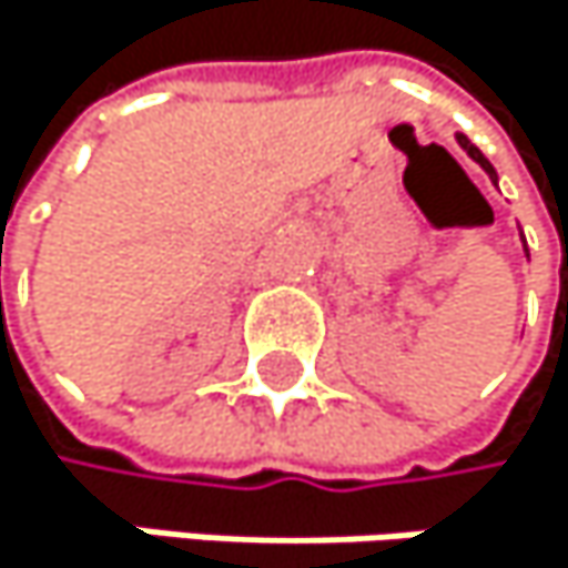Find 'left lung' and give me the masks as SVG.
<instances>
[{
	"label": "left lung",
	"instance_id": "left-lung-1",
	"mask_svg": "<svg viewBox=\"0 0 568 568\" xmlns=\"http://www.w3.org/2000/svg\"><path fill=\"white\" fill-rule=\"evenodd\" d=\"M455 138H458L462 151H465V154H468V158H471V161H475V164H478V168H481V171H485V174L491 178V181H498V174H495L491 161H488V158H485V154H481V151H478V148H475V144H471V141L465 138V134H455ZM521 242H525V239H521ZM525 255H529V248H525Z\"/></svg>",
	"mask_w": 568,
	"mask_h": 568
}]
</instances>
